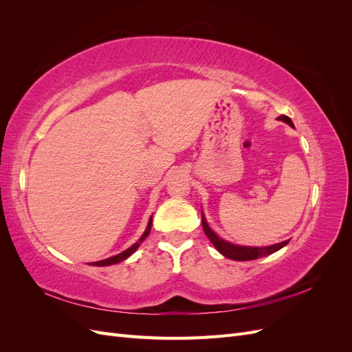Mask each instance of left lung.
Returning <instances> with one entry per match:
<instances>
[{
	"label": "left lung",
	"instance_id": "left-lung-1",
	"mask_svg": "<svg viewBox=\"0 0 352 352\" xmlns=\"http://www.w3.org/2000/svg\"><path fill=\"white\" fill-rule=\"evenodd\" d=\"M278 120L280 122H285L289 126L294 127V123L292 120L289 119V117L282 114L278 117ZM201 221H202V229H204V233L206 236L211 241V243L214 245V247L217 248V251L220 254L225 255V257L230 258V260H236V261H250V260H257L260 257H265V255H270L276 251H279L280 248H283L285 245L289 242V241H283L280 243H274V245H270V247H264V248H257V247H239V245H233V243H229L226 241H223L221 238H219L214 232H212L210 229V226L207 225L206 221V217L204 214L201 212Z\"/></svg>",
	"mask_w": 352,
	"mask_h": 352
}]
</instances>
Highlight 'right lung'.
<instances>
[{"mask_svg": "<svg viewBox=\"0 0 352 352\" xmlns=\"http://www.w3.org/2000/svg\"><path fill=\"white\" fill-rule=\"evenodd\" d=\"M151 223H153V220L150 219V223H148V226H146V230L144 232V235L141 236V239L138 241V242H135L131 248H127L126 251H123V252H120V254H117V255H114V257H110V258H105V260H102V261H97V263H92V265H110V264H116V263H120V261H123V260H126L127 257H129V255H132L136 250H138V247H140L141 245V242L150 235V230H151Z\"/></svg>", "mask_w": 352, "mask_h": 352, "instance_id": "1", "label": "right lung"}]
</instances>
